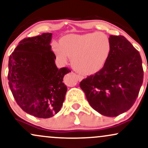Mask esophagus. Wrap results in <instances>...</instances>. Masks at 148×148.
<instances>
[{"label": "esophagus", "mask_w": 148, "mask_h": 148, "mask_svg": "<svg viewBox=\"0 0 148 148\" xmlns=\"http://www.w3.org/2000/svg\"><path fill=\"white\" fill-rule=\"evenodd\" d=\"M77 79L79 81H82L83 79V78H84L82 76L79 75H77Z\"/></svg>", "instance_id": "34e87169"}]
</instances>
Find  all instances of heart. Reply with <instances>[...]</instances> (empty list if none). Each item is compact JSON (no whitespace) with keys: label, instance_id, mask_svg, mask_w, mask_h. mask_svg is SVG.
Returning a JSON list of instances; mask_svg holds the SVG:
<instances>
[{"label":"heart","instance_id":"1","mask_svg":"<svg viewBox=\"0 0 148 148\" xmlns=\"http://www.w3.org/2000/svg\"><path fill=\"white\" fill-rule=\"evenodd\" d=\"M57 60L66 64L71 58L75 70L83 75H92L104 66L112 50V43L107 34L90 32L69 34L60 42L53 43Z\"/></svg>","mask_w":148,"mask_h":148}]
</instances>
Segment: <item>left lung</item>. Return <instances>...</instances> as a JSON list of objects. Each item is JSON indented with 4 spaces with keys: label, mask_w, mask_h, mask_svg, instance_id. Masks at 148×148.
Returning <instances> with one entry per match:
<instances>
[{
    "label": "left lung",
    "mask_w": 148,
    "mask_h": 148,
    "mask_svg": "<svg viewBox=\"0 0 148 148\" xmlns=\"http://www.w3.org/2000/svg\"><path fill=\"white\" fill-rule=\"evenodd\" d=\"M112 50L102 69L79 84L88 103L102 115L117 116L132 107L143 81L138 51L123 36H109Z\"/></svg>",
    "instance_id": "8db88e82"
}]
</instances>
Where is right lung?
<instances>
[{"label":"right lung","instance_id":"obj_1","mask_svg":"<svg viewBox=\"0 0 148 148\" xmlns=\"http://www.w3.org/2000/svg\"><path fill=\"white\" fill-rule=\"evenodd\" d=\"M52 33L21 40L9 58V86L19 107L41 119L60 111L67 87L64 76L67 68L57 69L51 50Z\"/></svg>","mask_w":148,"mask_h":148}]
</instances>
